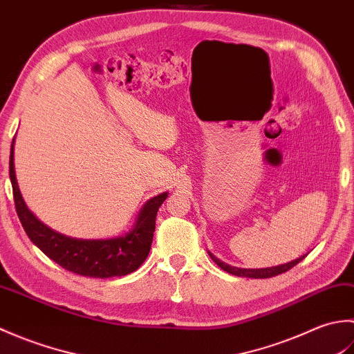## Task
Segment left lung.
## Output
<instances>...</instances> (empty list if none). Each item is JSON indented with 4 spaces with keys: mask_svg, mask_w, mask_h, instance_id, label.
<instances>
[{
    "mask_svg": "<svg viewBox=\"0 0 354 354\" xmlns=\"http://www.w3.org/2000/svg\"><path fill=\"white\" fill-rule=\"evenodd\" d=\"M209 257H212L214 260V263L217 266H219L221 269L227 270L228 274H232V275H237V277H248V278H270V277H275V275H280L283 272H286V270L292 269L295 265H298L299 261L304 260L307 257L306 255H301V257L293 260V261H289L286 263V265H280V266H274V268H263V269H240V268H234V266H230L227 265V263L221 261L219 259H216L214 255L212 252H208Z\"/></svg>",
    "mask_w": 354,
    "mask_h": 354,
    "instance_id": "1",
    "label": "left lung"
}]
</instances>
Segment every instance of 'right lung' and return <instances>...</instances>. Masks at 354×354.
Here are the masks:
<instances>
[{
	"instance_id": "right-lung-1",
	"label": "right lung",
	"mask_w": 354,
	"mask_h": 354,
	"mask_svg": "<svg viewBox=\"0 0 354 354\" xmlns=\"http://www.w3.org/2000/svg\"><path fill=\"white\" fill-rule=\"evenodd\" d=\"M13 142L10 149L9 173L13 189L15 208L22 228L28 239L59 266L82 277L111 278L122 277L137 270L149 255L152 246L156 213L167 193L147 201L137 217V223L124 237L108 240H82L71 239L50 230L28 212L18 189L13 165Z\"/></svg>"
}]
</instances>
